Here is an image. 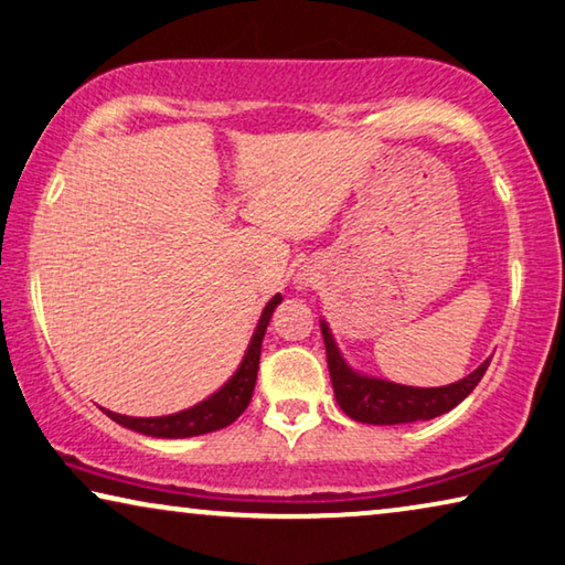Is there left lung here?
Returning <instances> with one entry per match:
<instances>
[{
    "label": "left lung",
    "instance_id": "left-lung-1",
    "mask_svg": "<svg viewBox=\"0 0 565 565\" xmlns=\"http://www.w3.org/2000/svg\"><path fill=\"white\" fill-rule=\"evenodd\" d=\"M327 350V367H330L334 398L340 408L352 420L373 426H395V424H414V420H428L446 414L454 406H459L467 395L482 381L487 365L492 358H487L477 370H471L467 377L457 383L439 385V388H416V385H401L383 377L365 375L352 367L344 360L342 350L337 348L334 334L324 319H319Z\"/></svg>",
    "mask_w": 565,
    "mask_h": 565
}]
</instances>
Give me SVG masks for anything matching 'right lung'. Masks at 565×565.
<instances>
[{"instance_id":"1","label":"right lung","mask_w":565,"mask_h":565,"mask_svg":"<svg viewBox=\"0 0 565 565\" xmlns=\"http://www.w3.org/2000/svg\"><path fill=\"white\" fill-rule=\"evenodd\" d=\"M279 305H281V294H276V297L264 307V311H260V319L254 330V337H250L241 365L235 367V373L228 377V381H225L213 395H207L205 401H200L195 406L170 416L134 418V416L114 414V411H106V416L116 420L119 426H126L131 428V431L145 434V436H154V439H188V436H202V434L217 431V428L231 426L233 420L248 408L250 395H254L260 342H264L266 327L271 322L274 309Z\"/></svg>"}]
</instances>
